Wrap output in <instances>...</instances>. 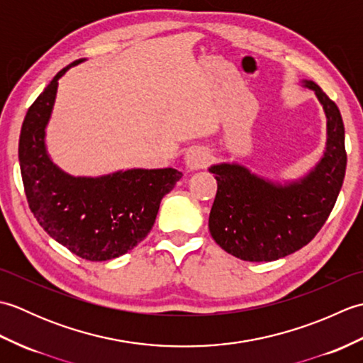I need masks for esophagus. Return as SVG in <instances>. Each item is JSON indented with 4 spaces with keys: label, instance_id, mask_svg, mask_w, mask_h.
I'll use <instances>...</instances> for the list:
<instances>
[{
    "label": "esophagus",
    "instance_id": "1",
    "mask_svg": "<svg viewBox=\"0 0 363 363\" xmlns=\"http://www.w3.org/2000/svg\"><path fill=\"white\" fill-rule=\"evenodd\" d=\"M209 160H211L209 152L203 148H190L186 154V164L191 169L204 168L207 164H209Z\"/></svg>",
    "mask_w": 363,
    "mask_h": 363
}]
</instances>
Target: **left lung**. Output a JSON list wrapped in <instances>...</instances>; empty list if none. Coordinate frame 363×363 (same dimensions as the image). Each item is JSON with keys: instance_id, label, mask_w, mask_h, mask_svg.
Returning a JSON list of instances; mask_svg holds the SVG:
<instances>
[{"instance_id": "1", "label": "left lung", "mask_w": 363, "mask_h": 363, "mask_svg": "<svg viewBox=\"0 0 363 363\" xmlns=\"http://www.w3.org/2000/svg\"><path fill=\"white\" fill-rule=\"evenodd\" d=\"M303 84L315 91L328 120L326 150L313 169L282 186L238 164L209 168L217 179L211 235L226 252L246 262H272L303 248L325 225L340 194L346 172L340 111L313 81Z\"/></svg>"}]
</instances>
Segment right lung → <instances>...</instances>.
Wrapping results in <instances>:
<instances>
[{
    "mask_svg": "<svg viewBox=\"0 0 363 363\" xmlns=\"http://www.w3.org/2000/svg\"><path fill=\"white\" fill-rule=\"evenodd\" d=\"M48 84L23 121L18 160L30 212L54 240L76 256L101 262L120 257L148 235L162 198L182 173L174 168H134L99 177H74L51 162L45 146L57 81Z\"/></svg>",
    "mask_w": 363,
    "mask_h": 363,
    "instance_id": "1",
    "label": "right lung"
}]
</instances>
